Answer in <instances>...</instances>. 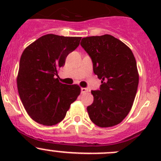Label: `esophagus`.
Wrapping results in <instances>:
<instances>
[{
  "instance_id": "esophagus-1",
  "label": "esophagus",
  "mask_w": 161,
  "mask_h": 161,
  "mask_svg": "<svg viewBox=\"0 0 161 161\" xmlns=\"http://www.w3.org/2000/svg\"><path fill=\"white\" fill-rule=\"evenodd\" d=\"M88 89L87 88H81V92L82 93H86V92H88Z\"/></svg>"
}]
</instances>
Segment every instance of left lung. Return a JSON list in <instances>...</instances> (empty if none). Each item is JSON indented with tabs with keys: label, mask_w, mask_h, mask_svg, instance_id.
I'll list each match as a JSON object with an SVG mask.
<instances>
[{
	"label": "left lung",
	"mask_w": 161,
	"mask_h": 161,
	"mask_svg": "<svg viewBox=\"0 0 161 161\" xmlns=\"http://www.w3.org/2000/svg\"><path fill=\"white\" fill-rule=\"evenodd\" d=\"M80 44L102 83L100 90L91 91L93 103L87 107L90 120L101 128L117 125L129 114L137 92L136 58L127 45L108 34L85 37Z\"/></svg>",
	"instance_id": "left-lung-1"
}]
</instances>
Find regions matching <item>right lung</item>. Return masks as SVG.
<instances>
[{"label": "right lung", "mask_w": 161, "mask_h": 161, "mask_svg": "<svg viewBox=\"0 0 161 161\" xmlns=\"http://www.w3.org/2000/svg\"><path fill=\"white\" fill-rule=\"evenodd\" d=\"M81 38L47 34L22 52L18 91L25 111L36 122L47 126L61 122L80 94L79 86L63 84L54 76Z\"/></svg>", "instance_id": "obj_1"}]
</instances>
